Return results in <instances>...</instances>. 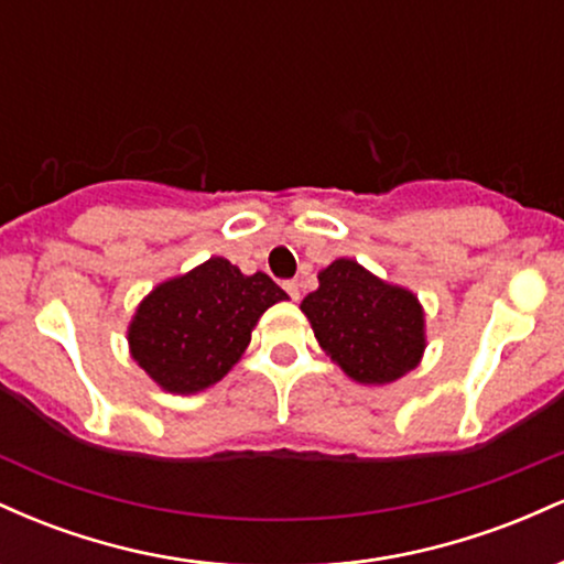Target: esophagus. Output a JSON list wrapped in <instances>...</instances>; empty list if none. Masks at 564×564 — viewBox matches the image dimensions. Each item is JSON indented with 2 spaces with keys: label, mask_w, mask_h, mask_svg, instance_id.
<instances>
[{
  "label": "esophagus",
  "mask_w": 564,
  "mask_h": 564,
  "mask_svg": "<svg viewBox=\"0 0 564 564\" xmlns=\"http://www.w3.org/2000/svg\"><path fill=\"white\" fill-rule=\"evenodd\" d=\"M283 289H286V294L291 296V300H300V283H296V281H286V283H283Z\"/></svg>",
  "instance_id": "34e87169"
}]
</instances>
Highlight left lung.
Listing matches in <instances>:
<instances>
[{
	"mask_svg": "<svg viewBox=\"0 0 564 564\" xmlns=\"http://www.w3.org/2000/svg\"><path fill=\"white\" fill-rule=\"evenodd\" d=\"M300 310L323 352L358 384H392L422 364L426 318L419 296L349 257L321 270L318 289Z\"/></svg>",
	"mask_w": 564,
	"mask_h": 564,
	"instance_id": "left-lung-1",
	"label": "left lung"
}]
</instances>
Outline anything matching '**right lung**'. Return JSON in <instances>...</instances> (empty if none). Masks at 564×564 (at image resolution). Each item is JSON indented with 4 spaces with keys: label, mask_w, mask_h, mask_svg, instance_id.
<instances>
[{
    "label": "right lung",
    "mask_w": 564,
    "mask_h": 564,
    "mask_svg": "<svg viewBox=\"0 0 564 564\" xmlns=\"http://www.w3.org/2000/svg\"><path fill=\"white\" fill-rule=\"evenodd\" d=\"M286 300L264 273L212 257L142 296L127 326L129 355L164 392H204L241 360L264 310Z\"/></svg>",
    "instance_id": "right-lung-1"
}]
</instances>
